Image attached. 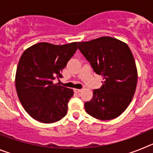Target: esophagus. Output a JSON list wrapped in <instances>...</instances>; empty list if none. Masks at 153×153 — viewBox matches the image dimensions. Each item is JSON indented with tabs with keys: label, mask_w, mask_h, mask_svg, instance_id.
I'll return each instance as SVG.
<instances>
[{
	"label": "esophagus",
	"mask_w": 153,
	"mask_h": 153,
	"mask_svg": "<svg viewBox=\"0 0 153 153\" xmlns=\"http://www.w3.org/2000/svg\"><path fill=\"white\" fill-rule=\"evenodd\" d=\"M81 91H82L81 89H74V92H75L76 93H79Z\"/></svg>",
	"instance_id": "1"
}]
</instances>
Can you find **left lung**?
Returning <instances> with one entry per match:
<instances>
[{
    "label": "left lung",
    "instance_id": "1",
    "mask_svg": "<svg viewBox=\"0 0 153 153\" xmlns=\"http://www.w3.org/2000/svg\"><path fill=\"white\" fill-rule=\"evenodd\" d=\"M78 49L93 71L102 76V85L84 103L86 113L100 120L117 118L132 100L137 84L134 57L126 44L110 36L79 42Z\"/></svg>",
    "mask_w": 153,
    "mask_h": 153
}]
</instances>
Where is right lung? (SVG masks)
<instances>
[{"mask_svg": "<svg viewBox=\"0 0 153 153\" xmlns=\"http://www.w3.org/2000/svg\"><path fill=\"white\" fill-rule=\"evenodd\" d=\"M77 50V43L53 45L39 43L23 53L17 68V96L27 113L44 123L57 122L66 116L71 89L54 84L62 70Z\"/></svg>", "mask_w": 153, "mask_h": 153, "instance_id": "obj_1", "label": "right lung"}]
</instances>
